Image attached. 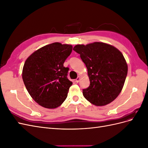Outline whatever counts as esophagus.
I'll list each match as a JSON object with an SVG mask.
<instances>
[{
    "label": "esophagus",
    "mask_w": 148,
    "mask_h": 148,
    "mask_svg": "<svg viewBox=\"0 0 148 148\" xmlns=\"http://www.w3.org/2000/svg\"><path fill=\"white\" fill-rule=\"evenodd\" d=\"M79 80H80V77H77V78L76 79L75 82H76V83H78V82H79Z\"/></svg>",
    "instance_id": "obj_1"
}]
</instances>
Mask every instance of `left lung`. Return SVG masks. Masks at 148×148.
I'll return each instance as SVG.
<instances>
[{"label":"left lung","instance_id":"obj_1","mask_svg":"<svg viewBox=\"0 0 148 148\" xmlns=\"http://www.w3.org/2000/svg\"><path fill=\"white\" fill-rule=\"evenodd\" d=\"M73 50L80 54L88 69L90 85L83 89L84 97L97 106L112 102L122 91L128 72L122 52L113 46L99 42L78 44Z\"/></svg>","mask_w":148,"mask_h":148}]
</instances>
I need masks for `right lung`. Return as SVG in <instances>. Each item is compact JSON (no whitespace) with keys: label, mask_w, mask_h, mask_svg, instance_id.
<instances>
[{"label":"right lung","mask_w":148,"mask_h":148,"mask_svg":"<svg viewBox=\"0 0 148 148\" xmlns=\"http://www.w3.org/2000/svg\"><path fill=\"white\" fill-rule=\"evenodd\" d=\"M72 46L53 42L39 49L26 60L22 78L28 92L38 104L47 109L60 106L72 82L67 78L64 63Z\"/></svg>","instance_id":"right-lung-1"}]
</instances>
